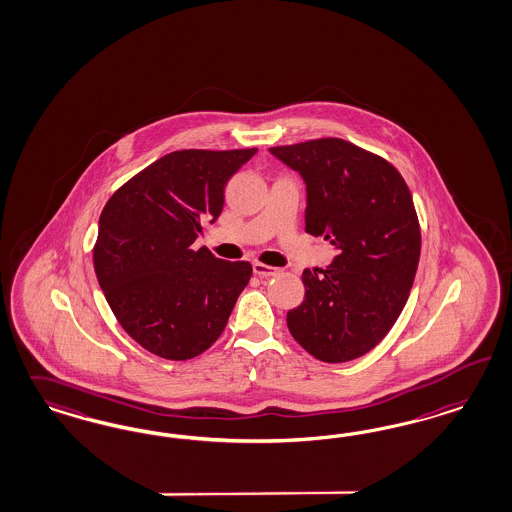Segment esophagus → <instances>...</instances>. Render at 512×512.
<instances>
[{"label":"esophagus","mask_w":512,"mask_h":512,"mask_svg":"<svg viewBox=\"0 0 512 512\" xmlns=\"http://www.w3.org/2000/svg\"><path fill=\"white\" fill-rule=\"evenodd\" d=\"M253 272L261 278H270V276H276L280 274V268L276 266L263 265V263H253Z\"/></svg>","instance_id":"esophagus-1"}]
</instances>
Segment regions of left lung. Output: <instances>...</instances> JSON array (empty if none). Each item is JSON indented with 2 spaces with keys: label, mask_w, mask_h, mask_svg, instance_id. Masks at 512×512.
Instances as JSON below:
<instances>
[{
  "label": "left lung",
  "mask_w": 512,
  "mask_h": 512,
  "mask_svg": "<svg viewBox=\"0 0 512 512\" xmlns=\"http://www.w3.org/2000/svg\"><path fill=\"white\" fill-rule=\"evenodd\" d=\"M306 183V232L336 249L302 272L304 300L287 312L300 346L325 363L361 357L405 308L422 234L412 194L388 160L338 138L270 147Z\"/></svg>",
  "instance_id": "obj_1"
}]
</instances>
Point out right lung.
<instances>
[{
	"instance_id": "obj_1",
	"label": "right lung",
	"mask_w": 512,
	"mask_h": 512,
	"mask_svg": "<svg viewBox=\"0 0 512 512\" xmlns=\"http://www.w3.org/2000/svg\"><path fill=\"white\" fill-rule=\"evenodd\" d=\"M257 149L174 151L107 200L94 270L124 331L147 352L187 361L221 336L253 268L194 249L225 185Z\"/></svg>"
}]
</instances>
